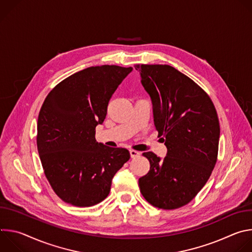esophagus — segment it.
<instances>
[{
    "instance_id": "obj_1",
    "label": "esophagus",
    "mask_w": 252,
    "mask_h": 252,
    "mask_svg": "<svg viewBox=\"0 0 252 252\" xmlns=\"http://www.w3.org/2000/svg\"><path fill=\"white\" fill-rule=\"evenodd\" d=\"M129 155H130V158H137V157H139V153L138 152H136V151H133V150H130L129 151Z\"/></svg>"
}]
</instances>
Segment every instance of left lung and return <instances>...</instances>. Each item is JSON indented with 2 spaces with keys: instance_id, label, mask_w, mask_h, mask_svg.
I'll return each mask as SVG.
<instances>
[{
  "instance_id": "1",
  "label": "left lung",
  "mask_w": 252,
  "mask_h": 252,
  "mask_svg": "<svg viewBox=\"0 0 252 252\" xmlns=\"http://www.w3.org/2000/svg\"><path fill=\"white\" fill-rule=\"evenodd\" d=\"M153 102L154 122L167 149L160 158L143 153L151 163L138 179L152 205L175 209L188 204L204 187L218 159L220 122L207 94L168 64H135Z\"/></svg>"
}]
</instances>
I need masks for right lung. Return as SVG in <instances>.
Instances as JSON below:
<instances>
[{"label":"right lung","instance_id":"obj_1","mask_svg":"<svg viewBox=\"0 0 252 252\" xmlns=\"http://www.w3.org/2000/svg\"><path fill=\"white\" fill-rule=\"evenodd\" d=\"M131 70L114 64L87 67L56 86L41 107L38 152L52 189L66 203L86 207L102 201L130 158L126 149L97 142L95 126Z\"/></svg>","mask_w":252,"mask_h":252}]
</instances>
